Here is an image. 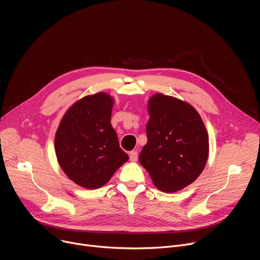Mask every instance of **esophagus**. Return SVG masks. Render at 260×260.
<instances>
[{
	"label": "esophagus",
	"instance_id": "esophagus-1",
	"mask_svg": "<svg viewBox=\"0 0 260 260\" xmlns=\"http://www.w3.org/2000/svg\"><path fill=\"white\" fill-rule=\"evenodd\" d=\"M129 160L132 161V162H136L138 160V153L136 152V151H133V152H131L129 153Z\"/></svg>",
	"mask_w": 260,
	"mask_h": 260
}]
</instances>
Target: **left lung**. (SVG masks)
Instances as JSON below:
<instances>
[{
  "label": "left lung",
  "instance_id": "8db88e82",
  "mask_svg": "<svg viewBox=\"0 0 260 260\" xmlns=\"http://www.w3.org/2000/svg\"><path fill=\"white\" fill-rule=\"evenodd\" d=\"M147 143L139 156L156 187L175 193L193 183L209 158V135L196 109L171 95L148 100Z\"/></svg>",
  "mask_w": 260,
  "mask_h": 260
}]
</instances>
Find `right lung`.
<instances>
[{"mask_svg":"<svg viewBox=\"0 0 260 260\" xmlns=\"http://www.w3.org/2000/svg\"><path fill=\"white\" fill-rule=\"evenodd\" d=\"M113 105L114 98L107 92L86 95L67 109L57 129L54 151L59 165L82 187L103 186L128 160L112 126Z\"/></svg>","mask_w":260,"mask_h":260,"instance_id":"obj_1","label":"right lung"}]
</instances>
